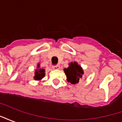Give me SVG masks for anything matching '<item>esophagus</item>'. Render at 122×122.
Segmentation results:
<instances>
[{
    "label": "esophagus",
    "instance_id": "esophagus-1",
    "mask_svg": "<svg viewBox=\"0 0 122 122\" xmlns=\"http://www.w3.org/2000/svg\"><path fill=\"white\" fill-rule=\"evenodd\" d=\"M52 69H53V70H59V69H60V66H59V65H56V66H53V67H52Z\"/></svg>",
    "mask_w": 122,
    "mask_h": 122
}]
</instances>
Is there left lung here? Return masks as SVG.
<instances>
[{
    "label": "left lung",
    "instance_id": "8db88e82",
    "mask_svg": "<svg viewBox=\"0 0 122 122\" xmlns=\"http://www.w3.org/2000/svg\"><path fill=\"white\" fill-rule=\"evenodd\" d=\"M65 74L66 76L67 82L72 84H76L79 82V80L82 78L84 71L82 67L76 61L71 62L69 64L67 68L63 69Z\"/></svg>",
    "mask_w": 122,
    "mask_h": 122
}]
</instances>
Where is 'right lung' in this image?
Listing matches in <instances>:
<instances>
[{
    "instance_id": "1",
    "label": "right lung",
    "mask_w": 122,
    "mask_h": 122,
    "mask_svg": "<svg viewBox=\"0 0 122 122\" xmlns=\"http://www.w3.org/2000/svg\"><path fill=\"white\" fill-rule=\"evenodd\" d=\"M37 69L35 70V76H34V79L35 80H38V81H40L45 76V69L40 68V63L37 64Z\"/></svg>"
}]
</instances>
